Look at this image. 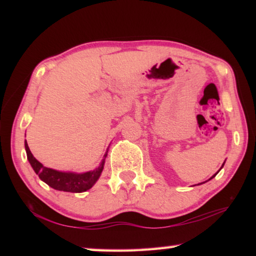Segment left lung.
I'll use <instances>...</instances> for the list:
<instances>
[{"mask_svg":"<svg viewBox=\"0 0 256 256\" xmlns=\"http://www.w3.org/2000/svg\"><path fill=\"white\" fill-rule=\"evenodd\" d=\"M224 164H222V167H224ZM222 168H220V170H222ZM219 170H218V172H219ZM218 172H216V174H214V176H212V177H211V178H210V180H212V178H214V176H216V174H218ZM203 183H206V182H203ZM201 184H202V183H201ZM198 185H200V184H198Z\"/></svg>","mask_w":256,"mask_h":256,"instance_id":"8db88e82","label":"left lung"}]
</instances>
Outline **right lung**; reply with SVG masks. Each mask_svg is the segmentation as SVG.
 <instances>
[{
	"label": "right lung",
	"instance_id": "right-lung-1",
	"mask_svg": "<svg viewBox=\"0 0 256 256\" xmlns=\"http://www.w3.org/2000/svg\"><path fill=\"white\" fill-rule=\"evenodd\" d=\"M24 148L26 152H27V158L30 164H32V170L38 176H40V178L42 182H45L47 185L53 188L54 190L71 193L86 192V190L92 188L99 177H100V174L104 170V164H105V158L107 157L108 152L107 149L106 154H104V159L100 166L96 168V170L86 172H81V174H76V172H58L52 170V168L42 166V164H40L32 156V151H30L27 144V141H24Z\"/></svg>",
	"mask_w": 256,
	"mask_h": 256
}]
</instances>
